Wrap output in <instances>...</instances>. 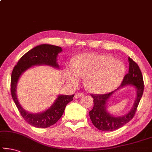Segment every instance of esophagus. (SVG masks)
<instances>
[{"label": "esophagus", "instance_id": "obj_1", "mask_svg": "<svg viewBox=\"0 0 152 152\" xmlns=\"http://www.w3.org/2000/svg\"><path fill=\"white\" fill-rule=\"evenodd\" d=\"M83 96V94L81 93V92H76L75 94V96H74V98L75 99H78V98H80L81 96Z\"/></svg>", "mask_w": 152, "mask_h": 152}]
</instances>
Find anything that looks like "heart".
Returning a JSON list of instances; mask_svg holds the SVG:
<instances>
[{"label": "heart", "mask_w": 152, "mask_h": 152, "mask_svg": "<svg viewBox=\"0 0 152 152\" xmlns=\"http://www.w3.org/2000/svg\"><path fill=\"white\" fill-rule=\"evenodd\" d=\"M125 67L122 62L109 55L82 53L65 69V76L77 83L86 77L85 85L95 94L109 92L119 85L124 78Z\"/></svg>", "instance_id": "heart-1"}]
</instances>
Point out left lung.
<instances>
[{
    "label": "left lung",
    "instance_id": "left-lung-1",
    "mask_svg": "<svg viewBox=\"0 0 152 152\" xmlns=\"http://www.w3.org/2000/svg\"><path fill=\"white\" fill-rule=\"evenodd\" d=\"M129 71L125 75L121 84L117 89L105 94H92L94 99L93 108L89 112L92 123L102 131H114L128 123L134 116L138 103L144 90L143 78L137 64L128 58ZM127 85L133 86L136 90L137 96L133 107L128 113L122 116H114L107 111V102L114 92Z\"/></svg>",
    "mask_w": 152,
    "mask_h": 152
}]
</instances>
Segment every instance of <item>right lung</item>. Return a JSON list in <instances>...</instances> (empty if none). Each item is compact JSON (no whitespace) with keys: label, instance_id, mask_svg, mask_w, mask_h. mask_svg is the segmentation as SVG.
Here are the masks:
<instances>
[{"label":"right lung","instance_id":"add662e5","mask_svg":"<svg viewBox=\"0 0 152 152\" xmlns=\"http://www.w3.org/2000/svg\"><path fill=\"white\" fill-rule=\"evenodd\" d=\"M61 51L62 49L58 46L47 44L38 45L26 53L13 69L11 77V94L12 99L24 119L34 127L46 128L56 124L62 116L66 105L73 99L74 94H59L53 103L46 110L38 113H31L23 109L18 99L16 94L18 82L22 75L34 66L47 65L54 69H60L57 58L58 54Z\"/></svg>","mask_w":152,"mask_h":152}]
</instances>
